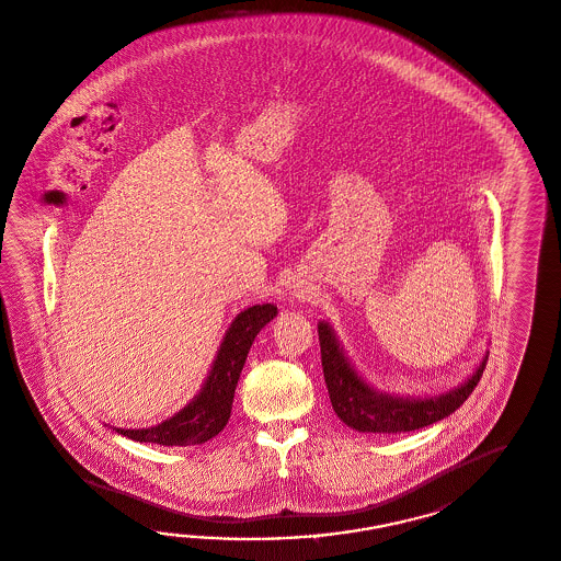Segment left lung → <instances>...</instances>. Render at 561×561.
I'll return each instance as SVG.
<instances>
[{
    "label": "left lung",
    "instance_id": "left-lung-1",
    "mask_svg": "<svg viewBox=\"0 0 561 561\" xmlns=\"http://www.w3.org/2000/svg\"><path fill=\"white\" fill-rule=\"evenodd\" d=\"M322 371L329 388L334 414L359 433H407L443 421L454 414L468 398L484 374L488 353L470 378L454 390L439 396H400L379 392L367 383L351 364L333 327L327 320L319 322Z\"/></svg>",
    "mask_w": 561,
    "mask_h": 561
}]
</instances>
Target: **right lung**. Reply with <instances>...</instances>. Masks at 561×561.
Masks as SVG:
<instances>
[{
  "label": "right lung",
  "mask_w": 561,
  "mask_h": 561,
  "mask_svg": "<svg viewBox=\"0 0 561 561\" xmlns=\"http://www.w3.org/2000/svg\"><path fill=\"white\" fill-rule=\"evenodd\" d=\"M277 317V306L255 304L230 322L222 343L216 351L213 367L204 379L199 392L190 404L161 424L149 428H118V435L138 443H157L165 447H187L202 445L214 439L230 419L234 390L241 378L242 365L247 362L249 348L259 331Z\"/></svg>",
  "instance_id": "right-lung-1"
}]
</instances>
